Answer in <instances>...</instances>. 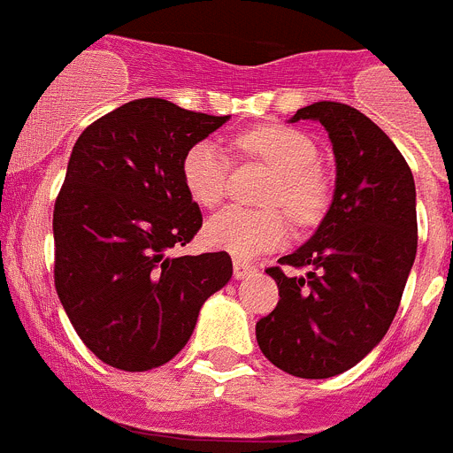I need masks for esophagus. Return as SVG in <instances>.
I'll list each match as a JSON object with an SVG mask.
<instances>
[{
	"mask_svg": "<svg viewBox=\"0 0 453 453\" xmlns=\"http://www.w3.org/2000/svg\"><path fill=\"white\" fill-rule=\"evenodd\" d=\"M254 272H256V265H251V263L240 261V258H235V261H234V276H235V279H247V276H251Z\"/></svg>",
	"mask_w": 453,
	"mask_h": 453,
	"instance_id": "34e87169",
	"label": "esophagus"
}]
</instances>
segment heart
Here are the masks:
<instances>
[{
    "mask_svg": "<svg viewBox=\"0 0 453 453\" xmlns=\"http://www.w3.org/2000/svg\"><path fill=\"white\" fill-rule=\"evenodd\" d=\"M234 147L274 170L265 203L283 206L299 224L313 222L322 213L326 183L315 167L319 151L308 135L292 127L267 124L235 135ZM181 179L192 202L203 208L218 206L229 181V156L213 140H199L183 156ZM203 238L211 247L229 251L235 258H254L283 245L288 222L276 208L250 211L229 206L208 219Z\"/></svg>",
    "mask_w": 453,
    "mask_h": 453,
    "instance_id": "heart-1",
    "label": "heart"
}]
</instances>
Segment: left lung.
Segmentation results:
<instances>
[{
    "label": "left lung",
    "mask_w": 453,
    "mask_h": 453,
    "mask_svg": "<svg viewBox=\"0 0 453 453\" xmlns=\"http://www.w3.org/2000/svg\"><path fill=\"white\" fill-rule=\"evenodd\" d=\"M329 134L335 190L315 234L265 270L279 303L256 322L267 361L299 379H329L363 361L397 313L418 251L413 172L370 118L338 102L299 108Z\"/></svg>",
    "instance_id": "left-lung-1"
}]
</instances>
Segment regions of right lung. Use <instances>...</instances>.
Here are the masks:
<instances>
[{
  "label": "right lung",
  "mask_w": 453,
  "mask_h": 453,
  "mask_svg": "<svg viewBox=\"0 0 453 453\" xmlns=\"http://www.w3.org/2000/svg\"><path fill=\"white\" fill-rule=\"evenodd\" d=\"M226 119L145 97L92 122L72 147L54 206V281L79 338L106 365L145 372L172 361L234 274L226 251L170 254L202 229L183 156Z\"/></svg>",
  "instance_id": "1"
}]
</instances>
